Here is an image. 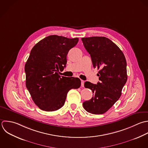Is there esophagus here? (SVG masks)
Returning <instances> with one entry per match:
<instances>
[{"label": "esophagus", "instance_id": "1", "mask_svg": "<svg viewBox=\"0 0 148 148\" xmlns=\"http://www.w3.org/2000/svg\"><path fill=\"white\" fill-rule=\"evenodd\" d=\"M84 81L83 80H81V86L84 87Z\"/></svg>", "mask_w": 148, "mask_h": 148}]
</instances>
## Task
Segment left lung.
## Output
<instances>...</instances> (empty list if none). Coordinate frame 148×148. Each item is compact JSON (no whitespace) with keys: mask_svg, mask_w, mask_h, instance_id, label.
<instances>
[{"mask_svg":"<svg viewBox=\"0 0 148 148\" xmlns=\"http://www.w3.org/2000/svg\"><path fill=\"white\" fill-rule=\"evenodd\" d=\"M90 55L93 66L100 70L97 76L100 82L93 84L86 81V88L92 90L93 97L83 103L84 109L93 114L106 112L119 100L127 82V63L120 48L105 37L81 38Z\"/></svg>","mask_w":148,"mask_h":148,"instance_id":"1","label":"left lung"}]
</instances>
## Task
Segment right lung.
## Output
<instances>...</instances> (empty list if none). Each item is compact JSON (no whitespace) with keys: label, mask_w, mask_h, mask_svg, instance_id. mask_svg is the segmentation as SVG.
Masks as SVG:
<instances>
[{"label":"right lung","mask_w":148,"mask_h":148,"mask_svg":"<svg viewBox=\"0 0 148 148\" xmlns=\"http://www.w3.org/2000/svg\"><path fill=\"white\" fill-rule=\"evenodd\" d=\"M78 38L51 35L32 49L25 66L26 86L33 101L41 110L54 111L64 104L68 92L81 86L78 78L60 76L67 55Z\"/></svg>","instance_id":"right-lung-1"}]
</instances>
